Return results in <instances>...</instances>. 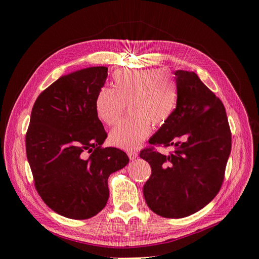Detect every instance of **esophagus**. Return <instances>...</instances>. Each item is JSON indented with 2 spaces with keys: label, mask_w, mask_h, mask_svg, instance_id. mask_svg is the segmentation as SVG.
<instances>
[{
  "label": "esophagus",
  "mask_w": 259,
  "mask_h": 259,
  "mask_svg": "<svg viewBox=\"0 0 259 259\" xmlns=\"http://www.w3.org/2000/svg\"><path fill=\"white\" fill-rule=\"evenodd\" d=\"M127 155H128L130 160H134L138 156V153L136 151H127Z\"/></svg>",
  "instance_id": "esophagus-1"
}]
</instances>
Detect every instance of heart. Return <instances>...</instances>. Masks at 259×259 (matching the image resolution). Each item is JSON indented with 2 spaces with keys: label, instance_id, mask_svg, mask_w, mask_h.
Segmentation results:
<instances>
[{
  "label": "heart",
  "instance_id": "heart-1",
  "mask_svg": "<svg viewBox=\"0 0 259 259\" xmlns=\"http://www.w3.org/2000/svg\"><path fill=\"white\" fill-rule=\"evenodd\" d=\"M178 96L174 75L165 69L117 70L112 89L104 86L95 96V112L100 121L114 125L128 106L131 115L110 133L111 143L126 150L138 148L151 132L173 114Z\"/></svg>",
  "mask_w": 259,
  "mask_h": 259
}]
</instances>
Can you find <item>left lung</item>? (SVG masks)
Returning <instances> with one entry per match:
<instances>
[{"label":"left lung","instance_id":"8db88e82","mask_svg":"<svg viewBox=\"0 0 259 259\" xmlns=\"http://www.w3.org/2000/svg\"><path fill=\"white\" fill-rule=\"evenodd\" d=\"M175 75V110L139 154L151 166L144 186L147 205L165 218L197 213L216 197L231 151V131L222 100L194 72L177 70ZM156 146L175 150L162 155Z\"/></svg>","mask_w":259,"mask_h":259}]
</instances>
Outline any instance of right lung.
Returning a JSON list of instances; mask_svg holds the SVG:
<instances>
[{"instance_id": "1", "label": "right lung", "mask_w": 259, "mask_h": 259, "mask_svg": "<svg viewBox=\"0 0 259 259\" xmlns=\"http://www.w3.org/2000/svg\"><path fill=\"white\" fill-rule=\"evenodd\" d=\"M106 67H91L59 77L36 98L26 134L27 158L35 189L57 214L88 219L109 198L108 178L128 163L107 138L94 100L105 85Z\"/></svg>"}]
</instances>
